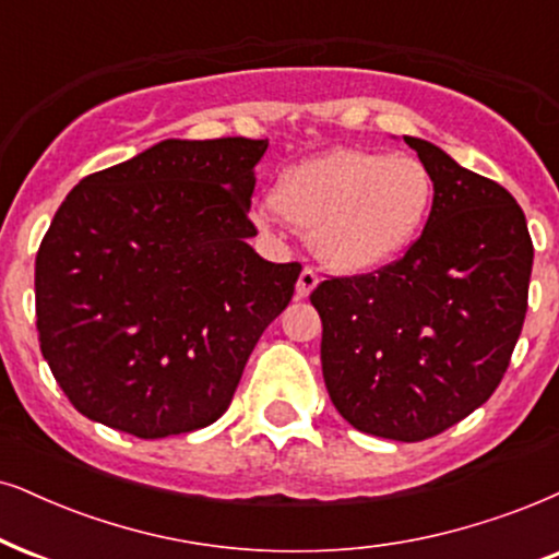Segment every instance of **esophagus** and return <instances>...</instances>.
I'll list each match as a JSON object with an SVG mask.
<instances>
[{
	"instance_id": "obj_1",
	"label": "esophagus",
	"mask_w": 559,
	"mask_h": 559,
	"mask_svg": "<svg viewBox=\"0 0 559 559\" xmlns=\"http://www.w3.org/2000/svg\"><path fill=\"white\" fill-rule=\"evenodd\" d=\"M317 284H320V275H317L314 267H304L299 281H296V296H299V299H307V296L317 288Z\"/></svg>"
}]
</instances>
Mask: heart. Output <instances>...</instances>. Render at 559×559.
<instances>
[{
    "instance_id": "1",
    "label": "heart",
    "mask_w": 559,
    "mask_h": 559,
    "mask_svg": "<svg viewBox=\"0 0 559 559\" xmlns=\"http://www.w3.org/2000/svg\"><path fill=\"white\" fill-rule=\"evenodd\" d=\"M273 203L309 229L312 250L343 273H364L405 252L433 203V178L418 157L369 150L314 154L284 169ZM267 224L265 211L255 214Z\"/></svg>"
}]
</instances>
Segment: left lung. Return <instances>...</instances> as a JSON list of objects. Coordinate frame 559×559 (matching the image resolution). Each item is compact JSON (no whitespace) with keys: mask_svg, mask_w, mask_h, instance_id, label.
<instances>
[{"mask_svg":"<svg viewBox=\"0 0 559 559\" xmlns=\"http://www.w3.org/2000/svg\"><path fill=\"white\" fill-rule=\"evenodd\" d=\"M433 178L420 237L394 263L322 281V377L364 433L426 441L498 390L524 328L534 245L503 186L405 136Z\"/></svg>","mask_w":559,"mask_h":559,"instance_id":"left-lung-1","label":"left lung"}]
</instances>
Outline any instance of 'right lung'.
<instances>
[{
	"mask_svg": "<svg viewBox=\"0 0 559 559\" xmlns=\"http://www.w3.org/2000/svg\"><path fill=\"white\" fill-rule=\"evenodd\" d=\"M267 139H167L80 180L35 258L44 358L84 418L139 438L227 413L299 263L247 245Z\"/></svg>",
	"mask_w": 559,
	"mask_h": 559,
	"instance_id": "obj_1",
	"label": "right lung"
}]
</instances>
